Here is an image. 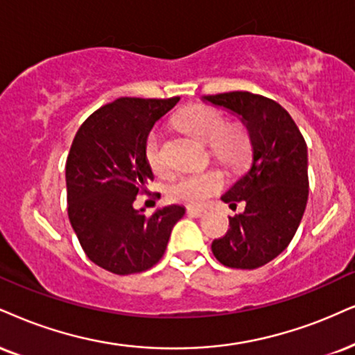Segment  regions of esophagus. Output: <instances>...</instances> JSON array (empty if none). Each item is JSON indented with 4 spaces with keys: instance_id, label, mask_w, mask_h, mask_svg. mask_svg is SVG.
I'll return each mask as SVG.
<instances>
[{
    "instance_id": "esophagus-1",
    "label": "esophagus",
    "mask_w": 355,
    "mask_h": 355,
    "mask_svg": "<svg viewBox=\"0 0 355 355\" xmlns=\"http://www.w3.org/2000/svg\"><path fill=\"white\" fill-rule=\"evenodd\" d=\"M187 214H191V216H194V217H202L207 214V211L202 207H187Z\"/></svg>"
}]
</instances>
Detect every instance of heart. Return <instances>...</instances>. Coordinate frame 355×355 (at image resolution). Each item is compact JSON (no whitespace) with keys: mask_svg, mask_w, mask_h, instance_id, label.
I'll use <instances>...</instances> for the list:
<instances>
[{"mask_svg":"<svg viewBox=\"0 0 355 355\" xmlns=\"http://www.w3.org/2000/svg\"><path fill=\"white\" fill-rule=\"evenodd\" d=\"M176 123L184 133L198 141L209 144L211 156L229 169H239L250 156V137L240 125L225 126V116L211 107H191L176 118ZM144 156L156 174L168 173V164L161 150V135L153 130L144 143ZM225 186L224 174L218 169L189 173L178 178L169 187V198L176 202L202 205Z\"/></svg>","mask_w":355,"mask_h":355,"instance_id":"obj_1","label":"heart"}]
</instances>
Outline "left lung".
Wrapping results in <instances>:
<instances>
[{"mask_svg": "<svg viewBox=\"0 0 355 355\" xmlns=\"http://www.w3.org/2000/svg\"><path fill=\"white\" fill-rule=\"evenodd\" d=\"M240 116L252 143L250 169L222 196L245 211L212 242L214 257L230 268L253 270L277 258L295 237L308 202V148L282 105L250 92L202 98Z\"/></svg>", "mask_w": 355, "mask_h": 355, "instance_id": "obj_1", "label": "left lung"}]
</instances>
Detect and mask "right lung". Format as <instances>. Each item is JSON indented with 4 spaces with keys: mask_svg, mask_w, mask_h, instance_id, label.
<instances>
[{
    "mask_svg": "<svg viewBox=\"0 0 355 355\" xmlns=\"http://www.w3.org/2000/svg\"><path fill=\"white\" fill-rule=\"evenodd\" d=\"M178 102L116 98L92 113L72 141L65 163L69 220L87 257L115 275L156 265L186 212L173 204L146 217L144 209L133 207L153 181L144 156L148 135Z\"/></svg>",
    "mask_w": 355,
    "mask_h": 355,
    "instance_id": "add662e5",
    "label": "right lung"
}]
</instances>
